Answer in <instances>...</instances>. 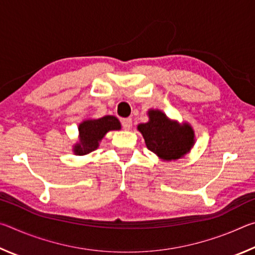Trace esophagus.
Here are the masks:
<instances>
[{
	"instance_id": "34e87169",
	"label": "esophagus",
	"mask_w": 255,
	"mask_h": 255,
	"mask_svg": "<svg viewBox=\"0 0 255 255\" xmlns=\"http://www.w3.org/2000/svg\"><path fill=\"white\" fill-rule=\"evenodd\" d=\"M122 125H123V127L126 129V130H129V129H130L132 126L131 118H124L122 120Z\"/></svg>"
}]
</instances>
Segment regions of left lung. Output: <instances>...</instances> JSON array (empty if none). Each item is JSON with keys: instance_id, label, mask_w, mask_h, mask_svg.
<instances>
[{"instance_id": "8db88e82", "label": "left lung", "mask_w": 255, "mask_h": 255, "mask_svg": "<svg viewBox=\"0 0 255 255\" xmlns=\"http://www.w3.org/2000/svg\"><path fill=\"white\" fill-rule=\"evenodd\" d=\"M149 122L138 126L147 148L164 161L178 159L191 149L195 135L189 125L179 126L162 111H148Z\"/></svg>"}]
</instances>
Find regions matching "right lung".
I'll use <instances>...</instances> for the list:
<instances>
[{"mask_svg":"<svg viewBox=\"0 0 255 255\" xmlns=\"http://www.w3.org/2000/svg\"><path fill=\"white\" fill-rule=\"evenodd\" d=\"M122 128L119 120L114 116H106L100 119L86 120L79 127L80 144L75 146L74 152L79 155H85L92 152L99 146V140L109 130H118Z\"/></svg>","mask_w":255,"mask_h":255,"instance_id":"1","label":"right lung"}]
</instances>
